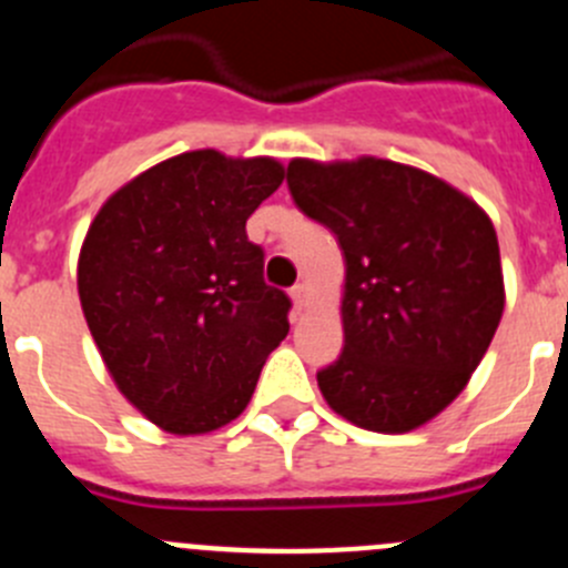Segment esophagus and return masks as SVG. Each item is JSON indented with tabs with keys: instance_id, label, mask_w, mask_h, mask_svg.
Returning <instances> with one entry per match:
<instances>
[{
	"instance_id": "esophagus-1",
	"label": "esophagus",
	"mask_w": 568,
	"mask_h": 568,
	"mask_svg": "<svg viewBox=\"0 0 568 568\" xmlns=\"http://www.w3.org/2000/svg\"><path fill=\"white\" fill-rule=\"evenodd\" d=\"M291 300H294L296 311H302V307L311 305V300H313V288H311V285H307V283L294 285V288H291Z\"/></svg>"
}]
</instances>
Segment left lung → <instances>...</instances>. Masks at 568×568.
Segmentation results:
<instances>
[{"label": "left lung", "instance_id": "1", "mask_svg": "<svg viewBox=\"0 0 568 568\" xmlns=\"http://www.w3.org/2000/svg\"><path fill=\"white\" fill-rule=\"evenodd\" d=\"M305 216L344 255V352L316 374L324 402L374 433H410L471 379L505 311L488 213L447 180L405 163H288Z\"/></svg>", "mask_w": 568, "mask_h": 568}]
</instances>
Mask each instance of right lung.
Masks as SVG:
<instances>
[{"mask_svg": "<svg viewBox=\"0 0 568 568\" xmlns=\"http://www.w3.org/2000/svg\"><path fill=\"white\" fill-rule=\"evenodd\" d=\"M283 178L266 155L183 152L121 185L88 227L77 294L93 344L124 399L172 436L239 418L288 335L291 300L246 239Z\"/></svg>", "mask_w": 568, "mask_h": 568, "instance_id": "1", "label": "right lung"}]
</instances>
